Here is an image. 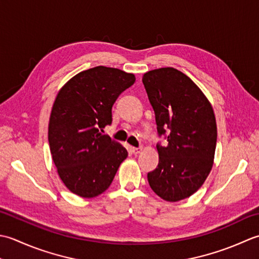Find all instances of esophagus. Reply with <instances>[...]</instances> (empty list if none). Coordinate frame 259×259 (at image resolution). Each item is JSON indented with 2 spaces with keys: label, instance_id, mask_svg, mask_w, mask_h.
<instances>
[{
  "label": "esophagus",
  "instance_id": "1",
  "mask_svg": "<svg viewBox=\"0 0 259 259\" xmlns=\"http://www.w3.org/2000/svg\"><path fill=\"white\" fill-rule=\"evenodd\" d=\"M143 150L142 149V146H139V147H132V152L134 153V154H139V153Z\"/></svg>",
  "mask_w": 259,
  "mask_h": 259
}]
</instances>
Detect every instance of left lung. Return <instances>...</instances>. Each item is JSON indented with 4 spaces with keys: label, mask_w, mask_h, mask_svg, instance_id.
Segmentation results:
<instances>
[{
    "label": "left lung",
    "mask_w": 259,
    "mask_h": 259,
    "mask_svg": "<svg viewBox=\"0 0 259 259\" xmlns=\"http://www.w3.org/2000/svg\"><path fill=\"white\" fill-rule=\"evenodd\" d=\"M142 81L157 133L167 142L156 145L159 164L147 173V180L163 200L180 201L202 186L212 167L217 144L213 109L196 83L174 68L151 70Z\"/></svg>",
    "instance_id": "obj_1"
}]
</instances>
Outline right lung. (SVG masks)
I'll use <instances>...</instances> for the list:
<instances>
[{
	"mask_svg": "<svg viewBox=\"0 0 259 259\" xmlns=\"http://www.w3.org/2000/svg\"><path fill=\"white\" fill-rule=\"evenodd\" d=\"M133 73L98 66L72 77L52 106L48 140L58 174L72 193L94 198L107 190L127 151L104 133L112 108Z\"/></svg>",
	"mask_w": 259,
	"mask_h": 259,
	"instance_id": "obj_1",
	"label": "right lung"
}]
</instances>
